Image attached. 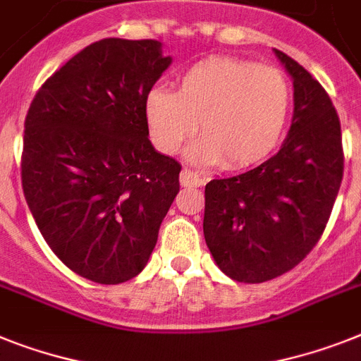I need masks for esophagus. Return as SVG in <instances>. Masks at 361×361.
Here are the masks:
<instances>
[{"label": "esophagus", "mask_w": 361, "mask_h": 361, "mask_svg": "<svg viewBox=\"0 0 361 361\" xmlns=\"http://www.w3.org/2000/svg\"><path fill=\"white\" fill-rule=\"evenodd\" d=\"M180 184L183 186H202L204 184V178L201 177V175L193 173L192 169L184 168L183 171H180Z\"/></svg>", "instance_id": "esophagus-1"}]
</instances>
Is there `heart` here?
Masks as SVG:
<instances>
[{
  "label": "heart",
  "mask_w": 361,
  "mask_h": 361,
  "mask_svg": "<svg viewBox=\"0 0 361 361\" xmlns=\"http://www.w3.org/2000/svg\"><path fill=\"white\" fill-rule=\"evenodd\" d=\"M290 82L279 68L236 56H208L188 68L177 92L154 86L145 99V120L154 145L166 154L197 133L190 160L243 169L276 147L288 123Z\"/></svg>",
  "instance_id": "obj_1"
}]
</instances>
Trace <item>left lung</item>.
<instances>
[{
	"mask_svg": "<svg viewBox=\"0 0 361 361\" xmlns=\"http://www.w3.org/2000/svg\"><path fill=\"white\" fill-rule=\"evenodd\" d=\"M293 80V118L281 151L204 188L202 232L217 267L238 282L293 269L323 234L343 178L341 125L323 86L273 49Z\"/></svg>",
	"mask_w": 361,
	"mask_h": 361,
	"instance_id": "left-lung-1",
	"label": "left lung"
}]
</instances>
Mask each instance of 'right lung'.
Wrapping results in <instances>:
<instances>
[{
	"instance_id": "add662e5",
	"label": "right lung",
	"mask_w": 361,
	"mask_h": 361,
	"mask_svg": "<svg viewBox=\"0 0 361 361\" xmlns=\"http://www.w3.org/2000/svg\"><path fill=\"white\" fill-rule=\"evenodd\" d=\"M159 40L103 38L42 85L25 118L22 186L47 245L97 284L147 266L180 164L149 140L145 99L171 64Z\"/></svg>"
}]
</instances>
